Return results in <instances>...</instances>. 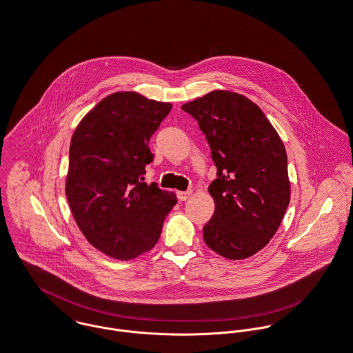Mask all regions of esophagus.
I'll use <instances>...</instances> for the list:
<instances>
[{"label": "esophagus", "instance_id": "1", "mask_svg": "<svg viewBox=\"0 0 353 353\" xmlns=\"http://www.w3.org/2000/svg\"><path fill=\"white\" fill-rule=\"evenodd\" d=\"M190 196H192V190H180V192H177V199H179L180 201L188 200Z\"/></svg>", "mask_w": 353, "mask_h": 353}]
</instances>
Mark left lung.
Masks as SVG:
<instances>
[{
	"instance_id": "1",
	"label": "left lung",
	"mask_w": 353,
	"mask_h": 353,
	"mask_svg": "<svg viewBox=\"0 0 353 353\" xmlns=\"http://www.w3.org/2000/svg\"><path fill=\"white\" fill-rule=\"evenodd\" d=\"M181 109L197 121L217 168L204 242L227 259L252 256L275 235L290 201L283 142L263 111L232 91H211Z\"/></svg>"
}]
</instances>
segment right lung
<instances>
[{"label":"right lung","instance_id":"add662e5","mask_svg":"<svg viewBox=\"0 0 353 353\" xmlns=\"http://www.w3.org/2000/svg\"><path fill=\"white\" fill-rule=\"evenodd\" d=\"M172 109L133 91L103 98L77 126L70 145L67 200L81 234L111 258L128 261L159 242L176 205L173 192L143 183L148 146Z\"/></svg>","mask_w":353,"mask_h":353}]
</instances>
